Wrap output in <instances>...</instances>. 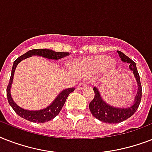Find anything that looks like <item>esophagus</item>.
<instances>
[{
    "mask_svg": "<svg viewBox=\"0 0 152 152\" xmlns=\"http://www.w3.org/2000/svg\"><path fill=\"white\" fill-rule=\"evenodd\" d=\"M86 87H87V83H86L85 82H83V83H79L78 86H77V89H78V90H81V89H83V88H86Z\"/></svg>",
    "mask_w": 152,
    "mask_h": 152,
    "instance_id": "obj_1",
    "label": "esophagus"
}]
</instances>
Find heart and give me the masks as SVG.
Returning a JSON list of instances; mask_svg holds the SVG:
<instances>
[{
	"mask_svg": "<svg viewBox=\"0 0 152 152\" xmlns=\"http://www.w3.org/2000/svg\"><path fill=\"white\" fill-rule=\"evenodd\" d=\"M115 66L113 61L106 56H95L79 60L74 64V69L83 76H91L99 72L102 69L110 71Z\"/></svg>",
	"mask_w": 152,
	"mask_h": 152,
	"instance_id": "obj_1",
	"label": "heart"
}]
</instances>
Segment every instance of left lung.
Segmentation results:
<instances>
[{"label": "left lung", "mask_w": 152, "mask_h": 152, "mask_svg": "<svg viewBox=\"0 0 152 152\" xmlns=\"http://www.w3.org/2000/svg\"><path fill=\"white\" fill-rule=\"evenodd\" d=\"M118 53L120 57L121 60L124 62H127L130 64V69L133 72L135 77L137 79V84H138V92L134 104L129 108H115L113 106H109L102 99L100 94L96 88H94L95 91V97L89 103V109L92 115L95 118H97L101 121L110 124H115V123L122 122L128 118H129L136 113L141 101L142 98V87L140 83V78L137 71L136 63L129 57L125 55L121 51H118Z\"/></svg>", "instance_id": "left-lung-1"}]
</instances>
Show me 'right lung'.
<instances>
[{"instance_id": "add662e5", "label": "right lung", "mask_w": 152, "mask_h": 152, "mask_svg": "<svg viewBox=\"0 0 152 152\" xmlns=\"http://www.w3.org/2000/svg\"><path fill=\"white\" fill-rule=\"evenodd\" d=\"M33 55H38V56H42V57H46L49 59H54L58 60L62 57L69 56V53L65 52H55L51 50H47V49H35V50H31L27 52L22 56H20L15 60L14 63H13L12 69V74H11L10 80L8 83V85L7 87V98H8V103L10 104V106L12 107L15 113H17L18 115L21 117V118H24L26 120L32 121V122H39V123H43L46 122L50 121L56 116L58 115L60 111L61 110L62 107L64 105V102L66 101L67 98L71 92L74 91L75 88H71L65 89L63 91L60 93L59 95L56 98V99L53 102L51 105L46 107V109L41 110L37 111H30L23 110L20 106H18L14 102L12 97H11L10 94V88L12 83L13 76H14V72L15 69L17 66V64L20 63L22 60L27 58V57H31Z\"/></svg>"}]
</instances>
